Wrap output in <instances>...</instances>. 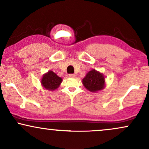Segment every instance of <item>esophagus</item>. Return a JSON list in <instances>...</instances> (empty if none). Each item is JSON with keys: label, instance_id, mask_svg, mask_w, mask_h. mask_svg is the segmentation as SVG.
Wrapping results in <instances>:
<instances>
[{"label": "esophagus", "instance_id": "esophagus-1", "mask_svg": "<svg viewBox=\"0 0 149 149\" xmlns=\"http://www.w3.org/2000/svg\"><path fill=\"white\" fill-rule=\"evenodd\" d=\"M69 78H75V77H76V75L73 74V73H72V74H69Z\"/></svg>", "mask_w": 149, "mask_h": 149}]
</instances>
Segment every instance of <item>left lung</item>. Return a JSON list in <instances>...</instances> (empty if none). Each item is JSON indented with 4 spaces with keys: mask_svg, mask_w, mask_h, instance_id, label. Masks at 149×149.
Returning a JSON list of instances; mask_svg holds the SVG:
<instances>
[{
    "mask_svg": "<svg viewBox=\"0 0 149 149\" xmlns=\"http://www.w3.org/2000/svg\"><path fill=\"white\" fill-rule=\"evenodd\" d=\"M84 86L91 92H97L102 90L105 85L104 77L102 73L95 69L89 71L83 79Z\"/></svg>",
    "mask_w": 149,
    "mask_h": 149,
    "instance_id": "8db88e82",
    "label": "left lung"
}]
</instances>
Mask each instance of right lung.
<instances>
[{
    "mask_svg": "<svg viewBox=\"0 0 149 149\" xmlns=\"http://www.w3.org/2000/svg\"><path fill=\"white\" fill-rule=\"evenodd\" d=\"M62 79L53 71H48L45 73L41 80L42 86L49 90H56L61 84Z\"/></svg>",
    "mask_w": 149,
    "mask_h": 149,
    "instance_id": "obj_1",
    "label": "right lung"
}]
</instances>
